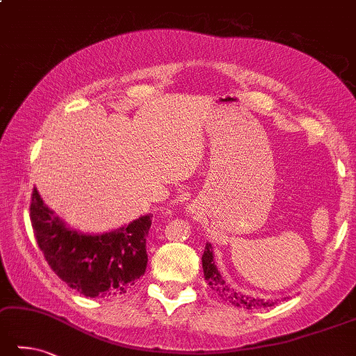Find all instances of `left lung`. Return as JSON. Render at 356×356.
<instances>
[{
	"label": "left lung",
	"mask_w": 356,
	"mask_h": 356,
	"mask_svg": "<svg viewBox=\"0 0 356 356\" xmlns=\"http://www.w3.org/2000/svg\"><path fill=\"white\" fill-rule=\"evenodd\" d=\"M201 260H203V271H204L207 285H209L212 290H216L218 293V296L225 298V300H229L231 304H234L236 307L246 308V310H252V308H261V307H271L276 304L273 302V300L248 298L245 294H240L237 291H234L232 288H229V285L225 282V279L221 277V274L217 270L216 261H213V252H212L211 243H206L203 259Z\"/></svg>",
	"instance_id": "8db88e82"
}]
</instances>
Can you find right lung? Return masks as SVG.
<instances>
[{
	"mask_svg": "<svg viewBox=\"0 0 356 356\" xmlns=\"http://www.w3.org/2000/svg\"><path fill=\"white\" fill-rule=\"evenodd\" d=\"M29 211L38 248L52 271L72 290L86 298H113L129 291L144 276L150 213L118 231L86 236L66 227L44 206L37 189L32 191Z\"/></svg>",
	"mask_w": 356,
	"mask_h": 356,
	"instance_id": "add662e5",
	"label": "right lung"
}]
</instances>
